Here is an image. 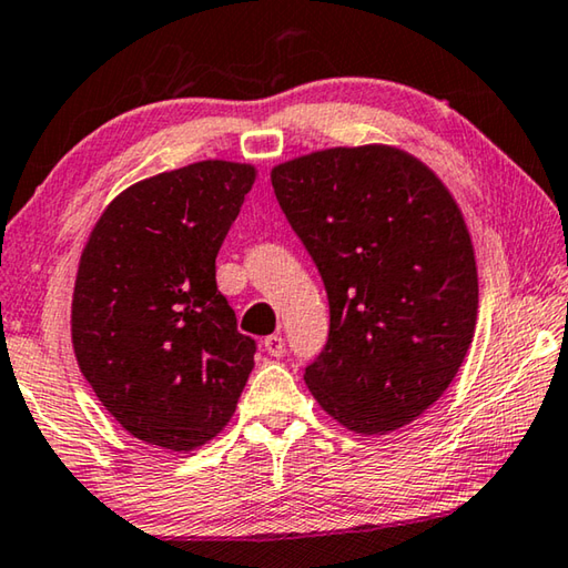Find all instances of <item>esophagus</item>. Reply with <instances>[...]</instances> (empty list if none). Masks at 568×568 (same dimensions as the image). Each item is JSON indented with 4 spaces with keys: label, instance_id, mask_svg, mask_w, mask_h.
Here are the masks:
<instances>
[{
    "label": "esophagus",
    "instance_id": "obj_1",
    "mask_svg": "<svg viewBox=\"0 0 568 568\" xmlns=\"http://www.w3.org/2000/svg\"><path fill=\"white\" fill-rule=\"evenodd\" d=\"M264 349L268 356H284L286 352V344H284V336L282 334H272L264 339Z\"/></svg>",
    "mask_w": 568,
    "mask_h": 568
}]
</instances>
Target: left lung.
I'll list each match as a JSON object with an SVG mask.
<instances>
[{"mask_svg": "<svg viewBox=\"0 0 568 568\" xmlns=\"http://www.w3.org/2000/svg\"><path fill=\"white\" fill-rule=\"evenodd\" d=\"M272 186L329 296V336L304 369L314 399L356 434L414 422L471 346L479 278L462 209L429 166L382 144L292 159Z\"/></svg>", "mask_w": 568, "mask_h": 568, "instance_id": "8db88e82", "label": "left lung"}]
</instances>
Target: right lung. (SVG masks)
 I'll return each mask as SVG.
<instances>
[{
  "label": "right lung",
  "instance_id": "1",
  "mask_svg": "<svg viewBox=\"0 0 568 568\" xmlns=\"http://www.w3.org/2000/svg\"><path fill=\"white\" fill-rule=\"evenodd\" d=\"M206 159L124 189L79 262L72 344L104 409L146 444L192 452L224 429L256 342L216 290V254L254 184Z\"/></svg>",
  "mask_w": 568,
  "mask_h": 568
}]
</instances>
